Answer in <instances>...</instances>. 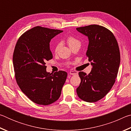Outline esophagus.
<instances>
[{"label":"esophagus","instance_id":"34e87169","mask_svg":"<svg viewBox=\"0 0 131 131\" xmlns=\"http://www.w3.org/2000/svg\"><path fill=\"white\" fill-rule=\"evenodd\" d=\"M69 74H71V75H73V76H74V75H77V74H78V72H77V71L71 70V71H70Z\"/></svg>","mask_w":131,"mask_h":131}]
</instances>
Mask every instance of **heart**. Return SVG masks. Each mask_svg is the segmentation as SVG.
Wrapping results in <instances>:
<instances>
[{
    "label": "heart",
    "mask_w": 131,
    "mask_h": 131,
    "mask_svg": "<svg viewBox=\"0 0 131 131\" xmlns=\"http://www.w3.org/2000/svg\"><path fill=\"white\" fill-rule=\"evenodd\" d=\"M66 42H67L70 48H72L74 47V46H76V44H80V42L78 39H76V37H74L72 36H69L67 38H66ZM59 47V44H57L55 46V51L57 52L58 50Z\"/></svg>",
    "instance_id": "1"
}]
</instances>
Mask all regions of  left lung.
<instances>
[{
	"label": "left lung",
	"mask_w": 131,
	"mask_h": 131,
	"mask_svg": "<svg viewBox=\"0 0 131 131\" xmlns=\"http://www.w3.org/2000/svg\"><path fill=\"white\" fill-rule=\"evenodd\" d=\"M89 39L86 55L91 62L92 70L79 73L81 83L78 96L87 102H96L105 97L114 85L120 63L118 44L113 33L104 26L90 25L77 28Z\"/></svg>",
	"instance_id": "1"
}]
</instances>
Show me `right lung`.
<instances>
[{
	"label": "right lung",
	"instance_id": "add662e5",
	"mask_svg": "<svg viewBox=\"0 0 131 131\" xmlns=\"http://www.w3.org/2000/svg\"><path fill=\"white\" fill-rule=\"evenodd\" d=\"M62 30L37 26L19 37L13 53V66L17 83L34 103L48 105L60 97L67 73L46 72V62L52 58L50 42Z\"/></svg>",
	"mask_w": 131,
	"mask_h": 131
}]
</instances>
